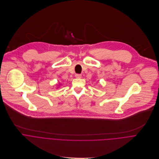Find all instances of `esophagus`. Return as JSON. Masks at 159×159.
Returning a JSON list of instances; mask_svg holds the SVG:
<instances>
[{
	"label": "esophagus",
	"mask_w": 159,
	"mask_h": 159,
	"mask_svg": "<svg viewBox=\"0 0 159 159\" xmlns=\"http://www.w3.org/2000/svg\"><path fill=\"white\" fill-rule=\"evenodd\" d=\"M75 77L76 78H81V75H80V74H76L75 75Z\"/></svg>",
	"instance_id": "esophagus-1"
}]
</instances>
